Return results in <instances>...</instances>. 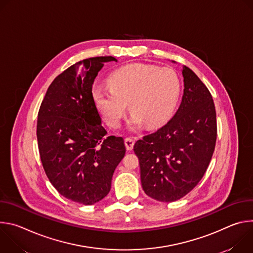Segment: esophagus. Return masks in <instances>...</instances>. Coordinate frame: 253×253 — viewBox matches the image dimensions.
<instances>
[{"label":"esophagus","mask_w":253,"mask_h":253,"mask_svg":"<svg viewBox=\"0 0 253 253\" xmlns=\"http://www.w3.org/2000/svg\"><path fill=\"white\" fill-rule=\"evenodd\" d=\"M134 143H135V141L133 139H131V138H126L125 139V146H126V149L128 151H131L133 149Z\"/></svg>","instance_id":"esophagus-1"}]
</instances>
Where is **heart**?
<instances>
[{
	"label": "heart",
	"mask_w": 253,
	"mask_h": 253,
	"mask_svg": "<svg viewBox=\"0 0 253 253\" xmlns=\"http://www.w3.org/2000/svg\"><path fill=\"white\" fill-rule=\"evenodd\" d=\"M110 85L93 90L98 110L108 124L117 128L129 103L132 114L128 125L132 130L145 123L153 128L168 121L181 90L173 69L147 64H132L117 70L110 77Z\"/></svg>",
	"instance_id": "b5f03b06"
}]
</instances>
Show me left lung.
<instances>
[{"instance_id":"obj_1","label":"left lung","mask_w":253,"mask_h":253,"mask_svg":"<svg viewBox=\"0 0 253 253\" xmlns=\"http://www.w3.org/2000/svg\"><path fill=\"white\" fill-rule=\"evenodd\" d=\"M182 76L183 96L175 115L134 145L142 188L161 202L182 198L198 184L212 158L217 136L209 90L186 66Z\"/></svg>"}]
</instances>
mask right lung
Here are the masks:
<instances>
[{"mask_svg": "<svg viewBox=\"0 0 253 253\" xmlns=\"http://www.w3.org/2000/svg\"><path fill=\"white\" fill-rule=\"evenodd\" d=\"M111 61L117 59L94 57L69 67L49 86L38 113V147L46 175L61 195L84 205L109 193L126 152L122 137H105L92 94L98 72Z\"/></svg>", "mask_w": 253, "mask_h": 253, "instance_id": "1", "label": "right lung"}]
</instances>
